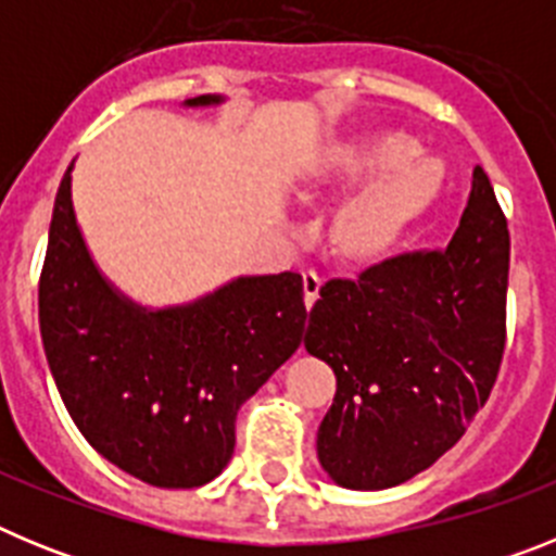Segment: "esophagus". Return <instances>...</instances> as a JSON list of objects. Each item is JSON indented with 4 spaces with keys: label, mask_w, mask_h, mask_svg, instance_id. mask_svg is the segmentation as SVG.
Wrapping results in <instances>:
<instances>
[{
    "label": "esophagus",
    "mask_w": 556,
    "mask_h": 556,
    "mask_svg": "<svg viewBox=\"0 0 556 556\" xmlns=\"http://www.w3.org/2000/svg\"><path fill=\"white\" fill-rule=\"evenodd\" d=\"M320 289H323V278L317 273H303V303H306V308H312L314 303H317V298H320Z\"/></svg>",
    "instance_id": "1"
}]
</instances>
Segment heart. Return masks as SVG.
I'll return each instance as SVG.
<instances>
[{"label": "heart", "mask_w": 556, "mask_h": 556, "mask_svg": "<svg viewBox=\"0 0 556 556\" xmlns=\"http://www.w3.org/2000/svg\"><path fill=\"white\" fill-rule=\"evenodd\" d=\"M420 152L412 132L372 127L317 147L298 166L301 198L352 191L328 225V248L339 262L356 269L387 264L440 200L443 161Z\"/></svg>", "instance_id": "1"}]
</instances>
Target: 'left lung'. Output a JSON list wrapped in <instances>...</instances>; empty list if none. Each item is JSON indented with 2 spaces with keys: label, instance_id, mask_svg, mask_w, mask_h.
Returning <instances> with one entry per match:
<instances>
[{
  "label": "left lung",
  "instance_id": "1",
  "mask_svg": "<svg viewBox=\"0 0 556 556\" xmlns=\"http://www.w3.org/2000/svg\"><path fill=\"white\" fill-rule=\"evenodd\" d=\"M507 278V219L476 166L445 250L320 289L303 345L337 376L317 459L339 488H395L454 448L498 376Z\"/></svg>",
  "mask_w": 556,
  "mask_h": 556
}]
</instances>
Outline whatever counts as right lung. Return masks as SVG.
<instances>
[{"instance_id":"obj_1","label":"right lung","mask_w":556,"mask_h":556,"mask_svg":"<svg viewBox=\"0 0 556 556\" xmlns=\"http://www.w3.org/2000/svg\"><path fill=\"white\" fill-rule=\"evenodd\" d=\"M200 94L186 108L223 105ZM68 164L38 287L47 365L91 448L152 488H203L233 456L236 415L298 351V273L239 275L178 306H141L88 250Z\"/></svg>"}]
</instances>
